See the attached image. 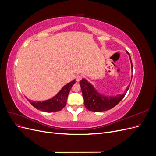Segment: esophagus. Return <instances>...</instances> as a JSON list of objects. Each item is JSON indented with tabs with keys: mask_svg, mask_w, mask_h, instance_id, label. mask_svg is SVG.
I'll return each instance as SVG.
<instances>
[{
	"mask_svg": "<svg viewBox=\"0 0 156 156\" xmlns=\"http://www.w3.org/2000/svg\"><path fill=\"white\" fill-rule=\"evenodd\" d=\"M82 78H83L82 75H77V76H76V81H77V82H79V81H81V80L82 79Z\"/></svg>",
	"mask_w": 156,
	"mask_h": 156,
	"instance_id": "obj_1",
	"label": "esophagus"
}]
</instances>
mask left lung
I'll return each mask as SVG.
<instances>
[{
	"mask_svg": "<svg viewBox=\"0 0 156 156\" xmlns=\"http://www.w3.org/2000/svg\"><path fill=\"white\" fill-rule=\"evenodd\" d=\"M127 53L129 55L128 52ZM131 59V57H130ZM131 62V68L133 65ZM83 97L84 98V106L88 110L94 112H102L111 109L115 107L126 95V93L119 94L116 96H105L98 92L92 84L88 83L85 79L83 78L80 82ZM129 86L126 88L128 90Z\"/></svg>",
	"mask_w": 156,
	"mask_h": 156,
	"instance_id": "1",
	"label": "left lung"
}]
</instances>
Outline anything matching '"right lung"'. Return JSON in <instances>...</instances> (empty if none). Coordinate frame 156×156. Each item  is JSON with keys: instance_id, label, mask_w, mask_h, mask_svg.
<instances>
[{"instance_id": "add662e5", "label": "right lung", "mask_w": 156, "mask_h": 156, "mask_svg": "<svg viewBox=\"0 0 156 156\" xmlns=\"http://www.w3.org/2000/svg\"><path fill=\"white\" fill-rule=\"evenodd\" d=\"M75 83V80L68 83L60 90V91L55 96L49 100L44 101H32L30 100L29 101L36 108L44 112H56L62 110L66 106L67 102L68 94L72 86Z\"/></svg>"}]
</instances>
